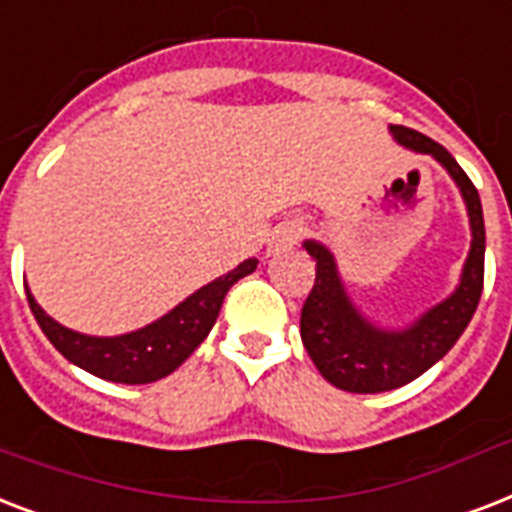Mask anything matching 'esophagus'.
<instances>
[{
  "mask_svg": "<svg viewBox=\"0 0 512 512\" xmlns=\"http://www.w3.org/2000/svg\"><path fill=\"white\" fill-rule=\"evenodd\" d=\"M305 233V225L297 223V220H289V223H281L276 231H273V239H271V249L273 252H281V249H289L295 247L300 236Z\"/></svg>",
  "mask_w": 512,
  "mask_h": 512,
  "instance_id": "34e87169",
  "label": "esophagus"
}]
</instances>
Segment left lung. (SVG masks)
I'll return each mask as SVG.
<instances>
[{
  "instance_id": "8db88e82",
  "label": "left lung",
  "mask_w": 512,
  "mask_h": 512,
  "mask_svg": "<svg viewBox=\"0 0 512 512\" xmlns=\"http://www.w3.org/2000/svg\"><path fill=\"white\" fill-rule=\"evenodd\" d=\"M390 130L398 143L420 154L436 156L457 180L462 199L468 204L473 244L460 287L449 300L436 305L404 332H382L361 319L350 305L329 249L316 241H305L308 255L316 260V281L300 313V337L316 369L324 374V380L348 393H382V390L401 388L406 382L417 380L422 372H428L460 340L484 292L486 231L476 185L441 143L409 127H390Z\"/></svg>"
}]
</instances>
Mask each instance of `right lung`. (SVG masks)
I'll return each instance as SVG.
<instances>
[{
  "label": "right lung",
  "instance_id": "obj_1",
  "mask_svg": "<svg viewBox=\"0 0 512 512\" xmlns=\"http://www.w3.org/2000/svg\"><path fill=\"white\" fill-rule=\"evenodd\" d=\"M257 268L255 257H249L239 268H233L225 276L215 279L199 292H193L175 311L162 316L154 324L130 332L122 337H90L79 335L74 329L60 327L47 313L36 305L31 292L26 289L28 308L34 313L36 324L42 327L47 340L71 361L82 366L84 372L95 374L100 380L127 382V385H146V382L162 380L209 335V329L217 321L220 305H223L228 289L239 279L249 276Z\"/></svg>",
  "mask_w": 512,
  "mask_h": 512
}]
</instances>
